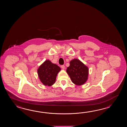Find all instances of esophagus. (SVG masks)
<instances>
[{
    "label": "esophagus",
    "instance_id": "1",
    "mask_svg": "<svg viewBox=\"0 0 127 127\" xmlns=\"http://www.w3.org/2000/svg\"><path fill=\"white\" fill-rule=\"evenodd\" d=\"M61 67L62 68V69H65V67L64 65H61Z\"/></svg>",
    "mask_w": 127,
    "mask_h": 127
}]
</instances>
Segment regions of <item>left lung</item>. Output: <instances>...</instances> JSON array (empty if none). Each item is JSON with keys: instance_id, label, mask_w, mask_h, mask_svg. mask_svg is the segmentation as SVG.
Segmentation results:
<instances>
[{"instance_id": "8db88e82", "label": "left lung", "mask_w": 127, "mask_h": 127, "mask_svg": "<svg viewBox=\"0 0 127 127\" xmlns=\"http://www.w3.org/2000/svg\"><path fill=\"white\" fill-rule=\"evenodd\" d=\"M66 72L73 84L77 85L84 84L88 78L89 68L78 59H73L70 62V66Z\"/></svg>"}]
</instances>
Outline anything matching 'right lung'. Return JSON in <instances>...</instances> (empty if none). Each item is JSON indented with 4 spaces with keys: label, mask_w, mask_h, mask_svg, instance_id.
I'll use <instances>...</instances> for the list:
<instances>
[{
    "label": "right lung",
    "mask_w": 127,
    "mask_h": 127,
    "mask_svg": "<svg viewBox=\"0 0 127 127\" xmlns=\"http://www.w3.org/2000/svg\"><path fill=\"white\" fill-rule=\"evenodd\" d=\"M60 70V67L57 65L47 60L38 67V76L42 84L50 86L55 83L57 74Z\"/></svg>",
    "instance_id": "add662e5"
}]
</instances>
